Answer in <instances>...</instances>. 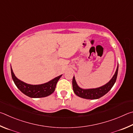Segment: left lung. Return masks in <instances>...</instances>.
Returning a JSON list of instances; mask_svg holds the SVG:
<instances>
[{"instance_id":"1","label":"left lung","mask_w":133,"mask_h":133,"mask_svg":"<svg viewBox=\"0 0 133 133\" xmlns=\"http://www.w3.org/2000/svg\"><path fill=\"white\" fill-rule=\"evenodd\" d=\"M118 69V64L117 65L115 75L106 84L102 86V87L97 88H93V89H82V88H80L76 82L75 76H74L72 79V87L74 93L78 96L83 99H97L100 98V97L104 96V95H106L113 87L116 81V79H117Z\"/></svg>"}]
</instances>
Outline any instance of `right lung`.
<instances>
[{"instance_id":"1","label":"right lung","mask_w":133,"mask_h":133,"mask_svg":"<svg viewBox=\"0 0 133 133\" xmlns=\"http://www.w3.org/2000/svg\"><path fill=\"white\" fill-rule=\"evenodd\" d=\"M10 68L11 77L16 87L23 94L32 98L44 97L52 94L54 92L58 80L62 76V75L58 76L43 84L30 85L18 79L13 73L11 66Z\"/></svg>"}]
</instances>
